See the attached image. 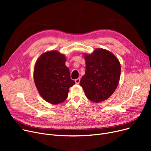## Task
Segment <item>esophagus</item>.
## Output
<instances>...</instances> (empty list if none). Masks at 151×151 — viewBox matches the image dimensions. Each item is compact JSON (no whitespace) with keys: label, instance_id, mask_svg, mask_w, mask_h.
Here are the masks:
<instances>
[{"label":"esophagus","instance_id":"34e87169","mask_svg":"<svg viewBox=\"0 0 151 151\" xmlns=\"http://www.w3.org/2000/svg\"><path fill=\"white\" fill-rule=\"evenodd\" d=\"M80 78H77V79H76V80H75V83H76V84H79L80 83Z\"/></svg>","mask_w":151,"mask_h":151}]
</instances>
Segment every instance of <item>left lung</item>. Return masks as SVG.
Segmentation results:
<instances>
[{
  "instance_id": "8db88e82",
  "label": "left lung",
  "mask_w": 151,
  "mask_h": 151,
  "mask_svg": "<svg viewBox=\"0 0 151 151\" xmlns=\"http://www.w3.org/2000/svg\"><path fill=\"white\" fill-rule=\"evenodd\" d=\"M86 72L80 84L86 96L99 103L108 99L116 90L120 79L119 61L111 52L96 49L92 54L85 55Z\"/></svg>"
}]
</instances>
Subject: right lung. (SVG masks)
I'll list each match as a JSON object with an SVG mask.
<instances>
[{
  "label": "right lung",
  "mask_w": 151,
  "mask_h": 151,
  "mask_svg": "<svg viewBox=\"0 0 151 151\" xmlns=\"http://www.w3.org/2000/svg\"><path fill=\"white\" fill-rule=\"evenodd\" d=\"M64 55L56 51L43 54L34 68V81L40 96L47 102L56 105L64 101L69 88L75 82L71 80L65 65Z\"/></svg>",
  "instance_id": "right-lung-1"
}]
</instances>
